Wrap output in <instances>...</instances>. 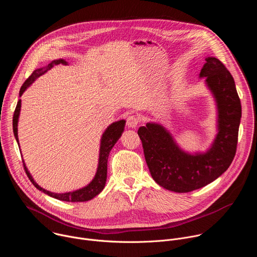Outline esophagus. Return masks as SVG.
<instances>
[{
  "instance_id": "esophagus-1",
  "label": "esophagus",
  "mask_w": 257,
  "mask_h": 257,
  "mask_svg": "<svg viewBox=\"0 0 257 257\" xmlns=\"http://www.w3.org/2000/svg\"><path fill=\"white\" fill-rule=\"evenodd\" d=\"M139 123V120L135 116H128L127 117V126L129 128H136Z\"/></svg>"
}]
</instances>
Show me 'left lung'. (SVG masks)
<instances>
[{
    "mask_svg": "<svg viewBox=\"0 0 257 257\" xmlns=\"http://www.w3.org/2000/svg\"><path fill=\"white\" fill-rule=\"evenodd\" d=\"M205 61L199 77H205L217 106L218 132L211 148L204 154L183 152L170 132L156 123L137 131L152 177L174 192H190L209 184L228 170L237 150L241 101L234 78L218 59L207 57Z\"/></svg>",
    "mask_w": 257,
    "mask_h": 257,
    "instance_id": "obj_1",
    "label": "left lung"
}]
</instances>
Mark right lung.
<instances>
[{
  "mask_svg": "<svg viewBox=\"0 0 257 257\" xmlns=\"http://www.w3.org/2000/svg\"><path fill=\"white\" fill-rule=\"evenodd\" d=\"M58 64H64L67 65L66 61H64L63 59L60 60H55L52 63H50L48 66L44 67V68H40L36 69L32 72V74L26 79V81L22 84L20 91H19V95L21 96L22 93L26 90V88L36 79L39 78L40 76H42L45 73L52 69L54 67V65H58ZM20 108H21V99L18 100L15 112H14V116H13V132H14V136L16 138V141L18 142L19 145V141H18V118H19V114H20ZM125 128V120H120L117 122H114L113 124L109 125L106 130L104 131V133L102 134L101 140H100V149H99V159H98V167H97V171L96 174L93 178V180L89 183V184L79 190L73 191V192H68V193H53L50 192L44 188H42L39 184H36L34 182L32 176L30 175V173L28 172L27 168L25 167V164L23 162V167L25 170V173L27 174V177L29 178V180L31 181L32 184L38 188L39 190L43 191L44 193L50 195L51 197H54L56 199L59 200H63V201H69V202H83V201H88L90 199H92L93 197H95L97 194H99L101 192V190L103 189L104 185H105V181H106V169H107V158L109 155V152L113 149V146L116 144V142L118 141V139L121 137L122 132L124 131Z\"/></svg>",
  "mask_w": 257,
  "mask_h": 257,
  "instance_id": "obj_1",
  "label": "right lung"
}]
</instances>
